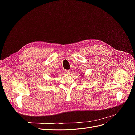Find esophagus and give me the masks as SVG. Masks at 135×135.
I'll use <instances>...</instances> for the list:
<instances>
[{"instance_id":"1","label":"esophagus","mask_w":135,"mask_h":135,"mask_svg":"<svg viewBox=\"0 0 135 135\" xmlns=\"http://www.w3.org/2000/svg\"><path fill=\"white\" fill-rule=\"evenodd\" d=\"M70 71L69 70H66L65 71V73H66V74H69V73H70Z\"/></svg>"}]
</instances>
